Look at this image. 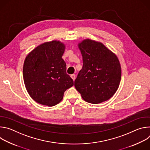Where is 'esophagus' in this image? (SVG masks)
Returning a JSON list of instances; mask_svg holds the SVG:
<instances>
[{"instance_id":"obj_1","label":"esophagus","mask_w":150,"mask_h":150,"mask_svg":"<svg viewBox=\"0 0 150 150\" xmlns=\"http://www.w3.org/2000/svg\"><path fill=\"white\" fill-rule=\"evenodd\" d=\"M71 77L72 78V79L74 81H75V78H76V76H75V74L71 75Z\"/></svg>"}]
</instances>
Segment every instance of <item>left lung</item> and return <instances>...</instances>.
Masks as SVG:
<instances>
[{
  "label": "left lung",
  "mask_w": 150,
  "mask_h": 150,
  "mask_svg": "<svg viewBox=\"0 0 150 150\" xmlns=\"http://www.w3.org/2000/svg\"><path fill=\"white\" fill-rule=\"evenodd\" d=\"M83 66L74 85L87 102L98 104L110 99L121 79V67L117 56L103 43L85 39L78 44Z\"/></svg>",
  "instance_id": "1"
}]
</instances>
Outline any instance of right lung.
Returning <instances> with one entry per match:
<instances>
[{"label": "right lung", "instance_id": "right-lung-1", "mask_svg": "<svg viewBox=\"0 0 150 150\" xmlns=\"http://www.w3.org/2000/svg\"><path fill=\"white\" fill-rule=\"evenodd\" d=\"M65 49L63 42L53 40L38 46L27 56L23 67L24 81L28 93L37 103L53 106L74 85L62 57Z\"/></svg>", "mask_w": 150, "mask_h": 150}]
</instances>
